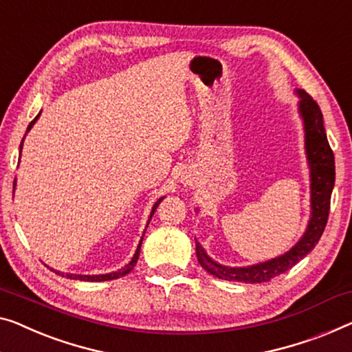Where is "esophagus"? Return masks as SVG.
<instances>
[{
  "instance_id": "obj_1",
  "label": "esophagus",
  "mask_w": 352,
  "mask_h": 352,
  "mask_svg": "<svg viewBox=\"0 0 352 352\" xmlns=\"http://www.w3.org/2000/svg\"><path fill=\"white\" fill-rule=\"evenodd\" d=\"M190 177H191V175H185V177H183V180H185V182H190Z\"/></svg>"
}]
</instances>
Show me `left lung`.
I'll list each match as a JSON object with an SVG mask.
<instances>
[{
    "mask_svg": "<svg viewBox=\"0 0 352 352\" xmlns=\"http://www.w3.org/2000/svg\"><path fill=\"white\" fill-rule=\"evenodd\" d=\"M298 98V113L303 122L305 133V155L310 167V219L300 240L285 254L274 259L258 262L246 267H229L213 261L196 240V254L199 264L210 275L228 281L240 283H265L272 278L285 274L291 267L302 261L316 246L327 224L330 196L335 185V160L333 151L327 142L324 129L322 112L316 101L303 90L296 91Z\"/></svg>",
    "mask_w": 352,
    "mask_h": 352,
    "instance_id": "obj_1",
    "label": "left lung"
}]
</instances>
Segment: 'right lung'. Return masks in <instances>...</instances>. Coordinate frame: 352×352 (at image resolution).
<instances>
[{
  "label": "right lung",
  "mask_w": 352,
  "mask_h": 352,
  "mask_svg": "<svg viewBox=\"0 0 352 352\" xmlns=\"http://www.w3.org/2000/svg\"><path fill=\"white\" fill-rule=\"evenodd\" d=\"M41 117V112L36 115V118L33 120V122H31L30 124H28V128H26V133H25V135L30 133V129L33 128L34 126V123L38 122V118ZM25 135H23V139H22V142H20V150H19V153L22 155V148H23V140H25ZM15 183H17V180H14V191H15ZM162 199H164V196L162 197H160L158 201L155 202V206L151 207V212H150V217H148V223H150V219H151V217H153V213H155V210L158 208V206L161 204V201ZM148 223H146V228H148ZM145 228V229H146ZM144 234H145V230H144ZM142 240H144V235H142V239H140V242H139V245H138V250H135V253H134V256H133V259H131L128 264H126L123 269H118L117 272H110V274H104V275H76V274H63V272H58V270H54V269H50V270H54L55 274H58V275H66V278H71V280H80V281H109V280H115V278H120V276H124L126 274H129L131 270L134 269V265L138 264V259H139V254H140V246H142Z\"/></svg>",
  "instance_id": "obj_1"
}]
</instances>
